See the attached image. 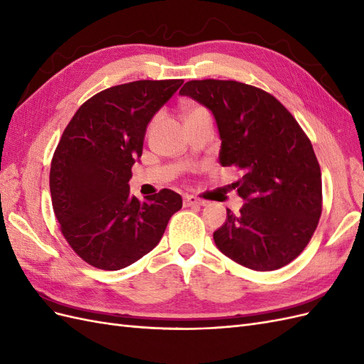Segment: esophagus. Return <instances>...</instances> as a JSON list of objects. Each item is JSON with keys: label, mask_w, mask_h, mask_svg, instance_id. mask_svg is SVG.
Instances as JSON below:
<instances>
[{"label": "esophagus", "mask_w": 364, "mask_h": 364, "mask_svg": "<svg viewBox=\"0 0 364 364\" xmlns=\"http://www.w3.org/2000/svg\"><path fill=\"white\" fill-rule=\"evenodd\" d=\"M183 205L185 206H202V205H205V202L200 200L199 197L186 194V196H183Z\"/></svg>", "instance_id": "34e87169"}]
</instances>
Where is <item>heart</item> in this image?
<instances>
[{
    "mask_svg": "<svg viewBox=\"0 0 364 364\" xmlns=\"http://www.w3.org/2000/svg\"><path fill=\"white\" fill-rule=\"evenodd\" d=\"M197 109H200V107H194V109H191V111L188 112V114H191V112H194V111H197Z\"/></svg>",
    "mask_w": 364,
    "mask_h": 364,
    "instance_id": "1",
    "label": "heart"
}]
</instances>
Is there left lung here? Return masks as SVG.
Segmentation results:
<instances>
[{"label": "left lung", "instance_id": "1", "mask_svg": "<svg viewBox=\"0 0 364 364\" xmlns=\"http://www.w3.org/2000/svg\"><path fill=\"white\" fill-rule=\"evenodd\" d=\"M181 95L213 112L220 164L235 165L245 199L214 232L218 250L247 269L287 266L306 247L322 214V174L305 132L272 94L235 80H191Z\"/></svg>", "mask_w": 364, "mask_h": 364}]
</instances>
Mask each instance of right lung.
I'll use <instances>...</instances> for the list:
<instances>
[{
  "instance_id": "add662e5",
  "label": "right lung",
  "mask_w": 364,
  "mask_h": 364,
  "mask_svg": "<svg viewBox=\"0 0 364 364\" xmlns=\"http://www.w3.org/2000/svg\"><path fill=\"white\" fill-rule=\"evenodd\" d=\"M183 80H138L86 100L54 151L50 191L54 215L71 249L102 270H119L155 247L182 208L171 190L130 194L132 165L142 155L146 129Z\"/></svg>"
}]
</instances>
